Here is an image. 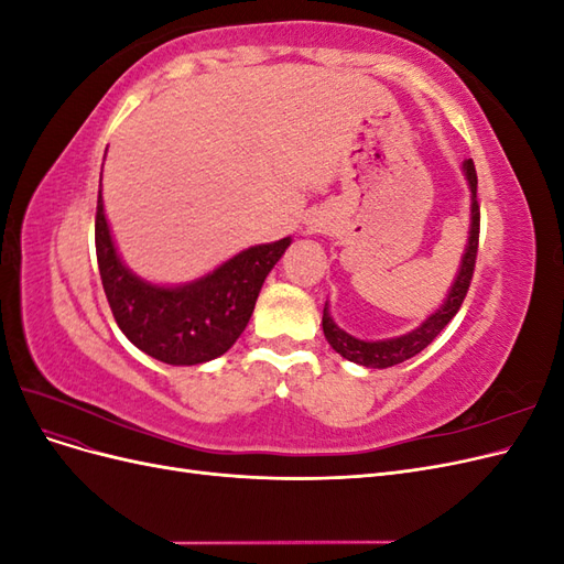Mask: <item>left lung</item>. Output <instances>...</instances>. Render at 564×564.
<instances>
[{"mask_svg": "<svg viewBox=\"0 0 564 564\" xmlns=\"http://www.w3.org/2000/svg\"><path fill=\"white\" fill-rule=\"evenodd\" d=\"M464 174L470 187V230H468L466 251L460 256V268L456 272V280L449 289L445 303H442L429 319H423L416 329L395 338H383V340H362V338L350 336L332 319L329 303H324L322 329L329 340V346L340 357H346V360L369 369H386L392 365H400L409 360V357L419 355L429 344H433V338L454 319L460 303H464L468 294L475 259H477V237H480V204H477V174H475L473 160L464 162Z\"/></svg>", "mask_w": 564, "mask_h": 564, "instance_id": "8db88e82", "label": "left lung"}]
</instances>
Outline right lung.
Listing matches in <instances>:
<instances>
[{
	"instance_id": "1",
	"label": "right lung",
	"mask_w": 564,
	"mask_h": 564,
	"mask_svg": "<svg viewBox=\"0 0 564 564\" xmlns=\"http://www.w3.org/2000/svg\"><path fill=\"white\" fill-rule=\"evenodd\" d=\"M289 245L292 237L249 247L195 282L152 284L119 259L98 191L96 256L110 311L131 344L164 365L191 367L228 352Z\"/></svg>"
}]
</instances>
